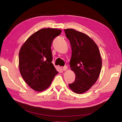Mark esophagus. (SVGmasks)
Here are the masks:
<instances>
[{
  "label": "esophagus",
  "mask_w": 122,
  "mask_h": 122,
  "mask_svg": "<svg viewBox=\"0 0 122 122\" xmlns=\"http://www.w3.org/2000/svg\"><path fill=\"white\" fill-rule=\"evenodd\" d=\"M67 69H68L67 66H64L63 67V68H62V70H63V71H66Z\"/></svg>",
  "instance_id": "34e87169"
}]
</instances>
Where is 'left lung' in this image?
<instances>
[{
	"instance_id": "left-lung-1",
	"label": "left lung",
	"mask_w": 122,
	"mask_h": 122,
	"mask_svg": "<svg viewBox=\"0 0 122 122\" xmlns=\"http://www.w3.org/2000/svg\"><path fill=\"white\" fill-rule=\"evenodd\" d=\"M72 49L71 69L75 74L74 82L69 87L76 93L88 90L97 81L102 66V59L97 45L85 34L72 29L64 30Z\"/></svg>"
}]
</instances>
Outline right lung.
<instances>
[{
	"label": "right lung",
	"mask_w": 122,
	"mask_h": 122,
	"mask_svg": "<svg viewBox=\"0 0 122 122\" xmlns=\"http://www.w3.org/2000/svg\"><path fill=\"white\" fill-rule=\"evenodd\" d=\"M61 30L42 29L34 33L22 45L19 52V70L22 77L36 92L46 90L58 74L53 64L51 44Z\"/></svg>",
	"instance_id": "add662e5"
}]
</instances>
